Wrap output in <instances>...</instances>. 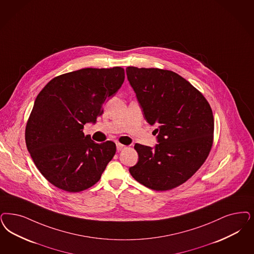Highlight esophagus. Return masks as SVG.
I'll use <instances>...</instances> for the list:
<instances>
[{
    "label": "esophagus",
    "mask_w": 254,
    "mask_h": 254,
    "mask_svg": "<svg viewBox=\"0 0 254 254\" xmlns=\"http://www.w3.org/2000/svg\"><path fill=\"white\" fill-rule=\"evenodd\" d=\"M116 148H117L118 152H120V151H123V150H125V149L127 148V146L124 145V144H121V143H117V144H116Z\"/></svg>",
    "instance_id": "1"
}]
</instances>
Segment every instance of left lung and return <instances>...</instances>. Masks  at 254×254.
Masks as SVG:
<instances>
[{"label":"left lung","instance_id":"8db88e82","mask_svg":"<svg viewBox=\"0 0 254 254\" xmlns=\"http://www.w3.org/2000/svg\"><path fill=\"white\" fill-rule=\"evenodd\" d=\"M126 71L145 120L157 127L158 142L154 148L135 144L139 160L129 173L151 190L175 189L209 155L214 137L211 107L201 92L175 72L135 66Z\"/></svg>","mask_w":254,"mask_h":254}]
</instances>
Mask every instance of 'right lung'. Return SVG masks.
Listing matches in <instances>:
<instances>
[{
	"mask_svg": "<svg viewBox=\"0 0 254 254\" xmlns=\"http://www.w3.org/2000/svg\"><path fill=\"white\" fill-rule=\"evenodd\" d=\"M125 70L82 68L55 77L35 98L25 129L35 166L56 188L85 190L99 181L116 145L96 143L82 131L103 114L106 99L122 86Z\"/></svg>",
	"mask_w": 254,
	"mask_h": 254,
	"instance_id": "1",
	"label": "right lung"
}]
</instances>
